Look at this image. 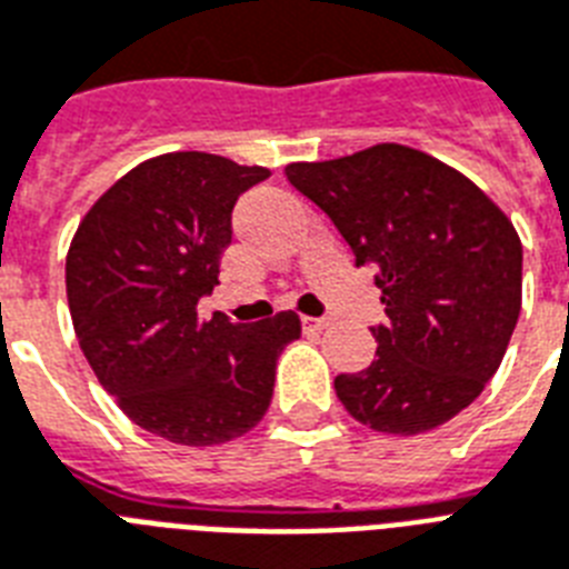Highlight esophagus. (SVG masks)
<instances>
[{"mask_svg":"<svg viewBox=\"0 0 569 569\" xmlns=\"http://www.w3.org/2000/svg\"><path fill=\"white\" fill-rule=\"evenodd\" d=\"M302 326H306L308 331H322L329 326V317H302Z\"/></svg>","mask_w":569,"mask_h":569,"instance_id":"1","label":"esophagus"}]
</instances>
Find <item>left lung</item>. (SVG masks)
I'll return each mask as SVG.
<instances>
[{"instance_id": "left-lung-1", "label": "left lung", "mask_w": 569, "mask_h": 569, "mask_svg": "<svg viewBox=\"0 0 569 569\" xmlns=\"http://www.w3.org/2000/svg\"><path fill=\"white\" fill-rule=\"evenodd\" d=\"M329 213L358 267H376L388 326L338 399L385 435L452 420L499 370L522 306V243L502 208L449 163L402 143L284 167Z\"/></svg>"}]
</instances>
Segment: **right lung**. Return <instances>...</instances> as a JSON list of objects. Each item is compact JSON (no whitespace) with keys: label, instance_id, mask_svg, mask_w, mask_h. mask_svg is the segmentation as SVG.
<instances>
[{"label":"right lung","instance_id":"add662e5","mask_svg":"<svg viewBox=\"0 0 569 569\" xmlns=\"http://www.w3.org/2000/svg\"><path fill=\"white\" fill-rule=\"evenodd\" d=\"M270 176L208 152H167L113 181L67 252L79 347L122 413L181 447H217L256 429L276 361L302 335L293 311L240 326L202 317L220 284L231 208Z\"/></svg>","mask_w":569,"mask_h":569}]
</instances>
